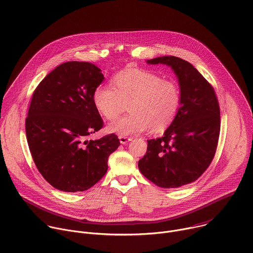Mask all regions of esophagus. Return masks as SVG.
I'll list each match as a JSON object with an SVG mask.
<instances>
[{"label":"esophagus","mask_w":253,"mask_h":253,"mask_svg":"<svg viewBox=\"0 0 253 253\" xmlns=\"http://www.w3.org/2000/svg\"><path fill=\"white\" fill-rule=\"evenodd\" d=\"M119 140H120V143L124 145V144H127L129 141H131L132 138L126 137V136H119Z\"/></svg>","instance_id":"obj_1"}]
</instances>
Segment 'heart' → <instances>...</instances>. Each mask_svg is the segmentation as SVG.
<instances>
[{
	"mask_svg": "<svg viewBox=\"0 0 253 253\" xmlns=\"http://www.w3.org/2000/svg\"><path fill=\"white\" fill-rule=\"evenodd\" d=\"M113 85H100L93 93L96 109L108 121L115 120L129 103L130 114L108 126L109 132L129 136L149 128L158 133L174 121L181 102L175 82L147 70L128 69L114 77Z\"/></svg>",
	"mask_w": 253,
	"mask_h": 253,
	"instance_id": "b5f03b06",
	"label": "heart"
}]
</instances>
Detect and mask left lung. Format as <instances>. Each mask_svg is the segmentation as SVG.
Masks as SVG:
<instances>
[{"label": "left lung", "instance_id": "left-lung-1", "mask_svg": "<svg viewBox=\"0 0 253 253\" xmlns=\"http://www.w3.org/2000/svg\"><path fill=\"white\" fill-rule=\"evenodd\" d=\"M169 66L178 79L181 102L163 137L147 140L140 172L162 188L197 180L210 165L220 132V110L214 89L189 62L174 56L146 61Z\"/></svg>", "mask_w": 253, "mask_h": 253}]
</instances>
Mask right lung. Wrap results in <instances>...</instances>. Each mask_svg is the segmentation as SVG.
Listing matches in <instances>:
<instances>
[{
	"instance_id": "add662e5",
	"label": "right lung",
	"mask_w": 253,
	"mask_h": 253,
	"mask_svg": "<svg viewBox=\"0 0 253 253\" xmlns=\"http://www.w3.org/2000/svg\"><path fill=\"white\" fill-rule=\"evenodd\" d=\"M103 80L94 64L70 61L56 67L34 91L26 118L28 145L39 172L58 190L91 188L120 145L115 134L87 139L103 127L93 103Z\"/></svg>"
}]
</instances>
